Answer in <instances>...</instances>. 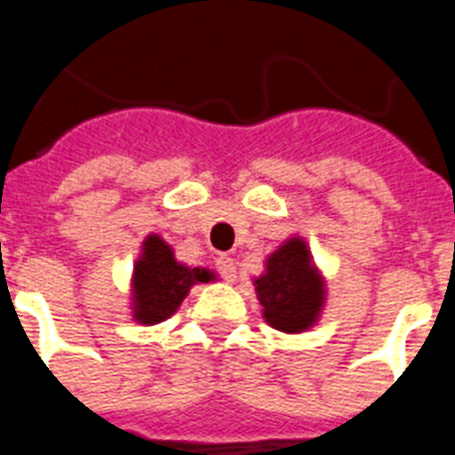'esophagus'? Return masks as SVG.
<instances>
[{
	"label": "esophagus",
	"mask_w": 455,
	"mask_h": 455,
	"mask_svg": "<svg viewBox=\"0 0 455 455\" xmlns=\"http://www.w3.org/2000/svg\"><path fill=\"white\" fill-rule=\"evenodd\" d=\"M217 271H220L221 276L227 278L234 283L235 278H238V271H235V259L228 255H220L217 257Z\"/></svg>",
	"instance_id": "1"
}]
</instances>
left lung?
Wrapping results in <instances>:
<instances>
[{
	"label": "left lung",
	"mask_w": 455,
	"mask_h": 455,
	"mask_svg": "<svg viewBox=\"0 0 455 455\" xmlns=\"http://www.w3.org/2000/svg\"><path fill=\"white\" fill-rule=\"evenodd\" d=\"M252 285L262 304L264 321L285 335L314 328L328 299L323 274L302 235L285 238L267 257L264 271L252 278Z\"/></svg>",
	"instance_id": "left-lung-1"
}]
</instances>
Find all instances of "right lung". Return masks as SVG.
<instances>
[{
	"label": "right lung",
	"instance_id": "add662e5",
	"mask_svg": "<svg viewBox=\"0 0 455 455\" xmlns=\"http://www.w3.org/2000/svg\"><path fill=\"white\" fill-rule=\"evenodd\" d=\"M217 274L205 267H186L177 262L174 250L157 234L141 243L130 281V314L139 325H156L181 307L193 285L212 283Z\"/></svg>",
	"mask_w": 455,
	"mask_h": 455
}]
</instances>
